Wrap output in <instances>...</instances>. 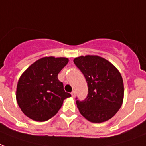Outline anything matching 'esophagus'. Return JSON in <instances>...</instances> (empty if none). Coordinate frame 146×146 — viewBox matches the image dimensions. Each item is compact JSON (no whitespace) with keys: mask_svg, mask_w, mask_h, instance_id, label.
Instances as JSON below:
<instances>
[{"mask_svg":"<svg viewBox=\"0 0 146 146\" xmlns=\"http://www.w3.org/2000/svg\"><path fill=\"white\" fill-rule=\"evenodd\" d=\"M71 95H72V96L73 97H75V96H76V92L74 90L72 91V93H71Z\"/></svg>","mask_w":146,"mask_h":146,"instance_id":"esophagus-1","label":"esophagus"}]
</instances>
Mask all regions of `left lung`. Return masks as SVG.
<instances>
[{"mask_svg":"<svg viewBox=\"0 0 146 146\" xmlns=\"http://www.w3.org/2000/svg\"><path fill=\"white\" fill-rule=\"evenodd\" d=\"M86 78L88 94L85 100L76 98L80 113L91 122L100 123L115 115L123 101L122 76L109 61L98 56H80L73 60Z\"/></svg>","mask_w":146,"mask_h":146,"instance_id":"8db88e82","label":"left lung"}]
</instances>
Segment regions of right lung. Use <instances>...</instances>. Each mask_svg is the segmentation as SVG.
I'll use <instances>...</instances> for the list:
<instances>
[{
  "label": "right lung",
  "instance_id": "obj_1",
  "mask_svg": "<svg viewBox=\"0 0 146 146\" xmlns=\"http://www.w3.org/2000/svg\"><path fill=\"white\" fill-rule=\"evenodd\" d=\"M65 57H43L30 66L19 79L17 101L31 119L44 122L55 115L63 100L71 96L58 80V73L68 63Z\"/></svg>",
  "mask_w": 146,
  "mask_h": 146
}]
</instances>
